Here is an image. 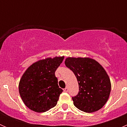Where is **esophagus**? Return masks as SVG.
<instances>
[{
  "label": "esophagus",
  "instance_id": "34e87169",
  "mask_svg": "<svg viewBox=\"0 0 127 127\" xmlns=\"http://www.w3.org/2000/svg\"><path fill=\"white\" fill-rule=\"evenodd\" d=\"M64 92H68V88L66 87L64 89Z\"/></svg>",
  "mask_w": 127,
  "mask_h": 127
}]
</instances>
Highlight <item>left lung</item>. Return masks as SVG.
<instances>
[{"label": "left lung", "mask_w": 127, "mask_h": 127, "mask_svg": "<svg viewBox=\"0 0 127 127\" xmlns=\"http://www.w3.org/2000/svg\"><path fill=\"white\" fill-rule=\"evenodd\" d=\"M66 67L77 79L79 92L72 97L77 108L91 113L103 107L109 97L110 79L101 65L90 58H67Z\"/></svg>", "instance_id": "left-lung-1"}]
</instances>
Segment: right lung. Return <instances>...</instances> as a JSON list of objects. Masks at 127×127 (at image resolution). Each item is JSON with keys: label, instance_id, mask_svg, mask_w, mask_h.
<instances>
[{"label": "right lung", "instance_id": "right-lung-1", "mask_svg": "<svg viewBox=\"0 0 127 127\" xmlns=\"http://www.w3.org/2000/svg\"><path fill=\"white\" fill-rule=\"evenodd\" d=\"M64 56L47 58L31 65L19 83V92L24 104L33 111L44 112L56 106L63 90L58 85L56 70Z\"/></svg>", "mask_w": 127, "mask_h": 127}]
</instances>
